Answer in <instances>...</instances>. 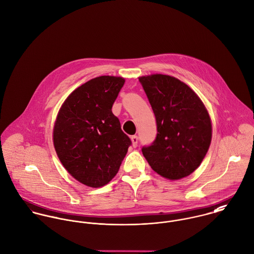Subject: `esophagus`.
Segmentation results:
<instances>
[{"label":"esophagus","mask_w":254,"mask_h":254,"mask_svg":"<svg viewBox=\"0 0 254 254\" xmlns=\"http://www.w3.org/2000/svg\"><path fill=\"white\" fill-rule=\"evenodd\" d=\"M130 139H131V142H132V146L136 147L137 146V142H138V137L136 135H132L130 137Z\"/></svg>","instance_id":"1"}]
</instances>
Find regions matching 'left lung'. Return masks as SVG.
<instances>
[{
  "instance_id": "left-lung-1",
  "label": "left lung",
  "mask_w": 254,
  "mask_h": 254,
  "mask_svg": "<svg viewBox=\"0 0 254 254\" xmlns=\"http://www.w3.org/2000/svg\"><path fill=\"white\" fill-rule=\"evenodd\" d=\"M152 107L157 135L141 151L153 171L169 180L190 176L209 149L212 126L200 98L186 83L165 74L139 77Z\"/></svg>"
}]
</instances>
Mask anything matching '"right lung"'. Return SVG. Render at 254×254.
Segmentation results:
<instances>
[{
	"instance_id": "add662e5",
	"label": "right lung",
	"mask_w": 254,
	"mask_h": 254,
	"mask_svg": "<svg viewBox=\"0 0 254 254\" xmlns=\"http://www.w3.org/2000/svg\"><path fill=\"white\" fill-rule=\"evenodd\" d=\"M125 78L103 75L76 88L62 105L54 127L57 155L79 183L100 188L118 173L131 145L112 107Z\"/></svg>"
}]
</instances>
